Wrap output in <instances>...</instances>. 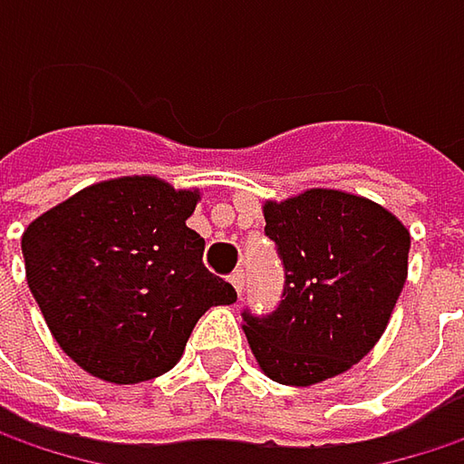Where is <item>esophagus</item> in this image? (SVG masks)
<instances>
[{
    "label": "esophagus",
    "mask_w": 464,
    "mask_h": 464,
    "mask_svg": "<svg viewBox=\"0 0 464 464\" xmlns=\"http://www.w3.org/2000/svg\"><path fill=\"white\" fill-rule=\"evenodd\" d=\"M244 282H246V276H244V271H233L231 274V285L236 287V293L241 295V290H244Z\"/></svg>",
    "instance_id": "1"
}]
</instances>
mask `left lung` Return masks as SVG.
Segmentation results:
<instances>
[{
	"label": "left lung",
	"instance_id": "left-lung-1",
	"mask_svg": "<svg viewBox=\"0 0 464 464\" xmlns=\"http://www.w3.org/2000/svg\"><path fill=\"white\" fill-rule=\"evenodd\" d=\"M285 263V301L271 317L244 312L260 371L312 387L360 362L387 330L409 276V228L382 204L309 188L263 204Z\"/></svg>",
	"mask_w": 464,
	"mask_h": 464
}]
</instances>
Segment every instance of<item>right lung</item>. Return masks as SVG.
<instances>
[{"mask_svg":"<svg viewBox=\"0 0 464 464\" xmlns=\"http://www.w3.org/2000/svg\"><path fill=\"white\" fill-rule=\"evenodd\" d=\"M198 188L134 174L82 188L21 236L26 282L55 343L110 384L177 365L201 314L236 290L207 271L204 238L185 223Z\"/></svg>","mask_w":464,"mask_h":464,"instance_id":"right-lung-1","label":"right lung"}]
</instances>
